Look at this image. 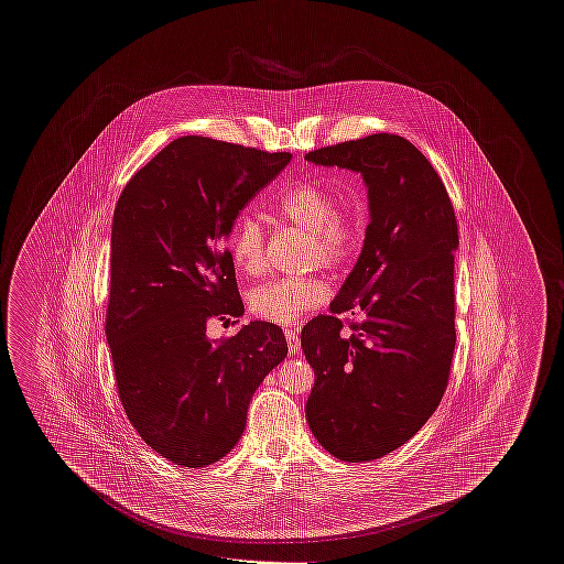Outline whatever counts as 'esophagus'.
<instances>
[{"mask_svg": "<svg viewBox=\"0 0 564 564\" xmlns=\"http://www.w3.org/2000/svg\"><path fill=\"white\" fill-rule=\"evenodd\" d=\"M285 338H288V347H290V355H297L300 352V336L295 327H285Z\"/></svg>", "mask_w": 564, "mask_h": 564, "instance_id": "obj_1", "label": "esophagus"}]
</instances>
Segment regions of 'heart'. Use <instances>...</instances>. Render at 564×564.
I'll use <instances>...</instances> for the list:
<instances>
[{
	"mask_svg": "<svg viewBox=\"0 0 564 564\" xmlns=\"http://www.w3.org/2000/svg\"><path fill=\"white\" fill-rule=\"evenodd\" d=\"M274 214L308 230L311 260L323 267L340 269L352 260L364 239V219L352 207H336V196L322 184L304 182L283 192L274 200ZM228 253L245 274H256L264 267V228L253 215L237 217ZM329 295L319 276L270 279L249 294V308L256 317L276 325H292L304 313L322 306Z\"/></svg>",
	"mask_w": 564,
	"mask_h": 564,
	"instance_id": "1",
	"label": "heart"
}]
</instances>
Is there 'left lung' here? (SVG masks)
<instances>
[{"label":"left lung","mask_w":564,"mask_h":564,"mask_svg":"<svg viewBox=\"0 0 564 564\" xmlns=\"http://www.w3.org/2000/svg\"><path fill=\"white\" fill-rule=\"evenodd\" d=\"M306 161L361 173L370 224L361 256L300 336L315 387L306 421L329 455L364 463L421 430L448 384L455 352V209L431 162L400 134L308 152ZM350 312L352 335L339 315Z\"/></svg>","instance_id":"obj_1"}]
</instances>
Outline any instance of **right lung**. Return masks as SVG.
I'll use <instances>...</instances> for the list:
<instances>
[{
  "label": "right lung",
  "mask_w": 564,
  "mask_h": 564,
  "mask_svg": "<svg viewBox=\"0 0 564 564\" xmlns=\"http://www.w3.org/2000/svg\"><path fill=\"white\" fill-rule=\"evenodd\" d=\"M290 161L188 134L139 169L116 203L106 334L118 395L141 440L175 465L228 455L256 389L288 355L274 323L212 343L207 322L241 317L224 242Z\"/></svg>",
  "instance_id": "add662e5"
}]
</instances>
